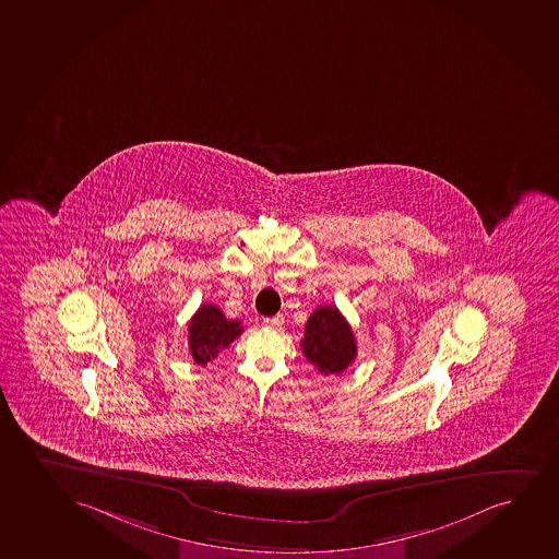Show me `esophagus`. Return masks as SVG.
<instances>
[{
  "mask_svg": "<svg viewBox=\"0 0 559 559\" xmlns=\"http://www.w3.org/2000/svg\"><path fill=\"white\" fill-rule=\"evenodd\" d=\"M284 318L281 314L271 316V318H263V325L265 328L278 329L283 325Z\"/></svg>",
  "mask_w": 559,
  "mask_h": 559,
  "instance_id": "34e87169",
  "label": "esophagus"
}]
</instances>
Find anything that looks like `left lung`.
I'll use <instances>...</instances> for the list:
<instances>
[{
    "label": "left lung",
    "instance_id": "1",
    "mask_svg": "<svg viewBox=\"0 0 559 559\" xmlns=\"http://www.w3.org/2000/svg\"><path fill=\"white\" fill-rule=\"evenodd\" d=\"M301 349L322 374H342L355 361L354 331L333 305L318 307L305 325Z\"/></svg>",
    "mask_w": 559,
    "mask_h": 559
}]
</instances>
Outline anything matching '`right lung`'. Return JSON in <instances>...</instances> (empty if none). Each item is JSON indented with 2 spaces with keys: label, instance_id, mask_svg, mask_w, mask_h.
I'll return each mask as SVG.
<instances>
[{
  "label": "right lung",
  "instance_id": "add662e5",
  "mask_svg": "<svg viewBox=\"0 0 559 559\" xmlns=\"http://www.w3.org/2000/svg\"><path fill=\"white\" fill-rule=\"evenodd\" d=\"M243 333L241 322L228 320L223 310L205 302L189 322V349L197 365L205 367L218 352L228 348L237 336Z\"/></svg>",
  "mask_w": 559,
  "mask_h": 559
}]
</instances>
